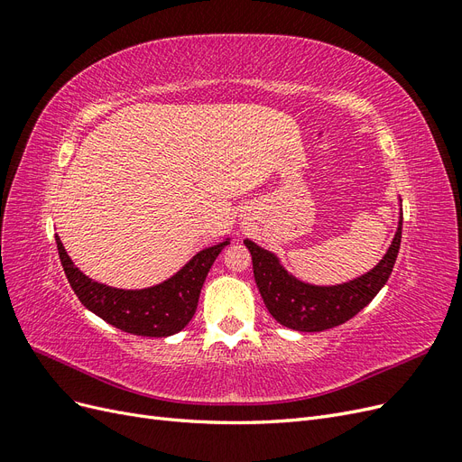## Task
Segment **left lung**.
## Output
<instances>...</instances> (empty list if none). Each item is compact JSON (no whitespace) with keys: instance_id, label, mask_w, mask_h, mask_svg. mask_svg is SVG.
<instances>
[{"instance_id":"obj_1","label":"left lung","mask_w":462,"mask_h":462,"mask_svg":"<svg viewBox=\"0 0 462 462\" xmlns=\"http://www.w3.org/2000/svg\"><path fill=\"white\" fill-rule=\"evenodd\" d=\"M402 208L399 212L397 233L385 256L374 268L356 279L339 285H312L291 275L279 258L245 239L253 256V270L265 309L279 324L297 331H324L345 324L356 316L382 291L393 272L401 246Z\"/></svg>"}]
</instances>
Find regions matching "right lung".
<instances>
[{
  "label": "right lung",
  "mask_w": 462,
  "mask_h": 462,
  "mask_svg": "<svg viewBox=\"0 0 462 462\" xmlns=\"http://www.w3.org/2000/svg\"><path fill=\"white\" fill-rule=\"evenodd\" d=\"M55 243L71 289L90 312L121 331L143 337H170L197 312L206 275L229 239L200 250L175 275L146 289H117L94 282L69 258L58 235Z\"/></svg>",
  "instance_id": "1"
}]
</instances>
